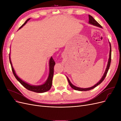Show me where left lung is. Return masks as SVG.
I'll return each mask as SVG.
<instances>
[{
    "label": "left lung",
    "instance_id": "left-lung-1",
    "mask_svg": "<svg viewBox=\"0 0 121 121\" xmlns=\"http://www.w3.org/2000/svg\"><path fill=\"white\" fill-rule=\"evenodd\" d=\"M89 16V23L95 26H96V27H100L102 28V27L100 26V24H99V23H98L95 20V19L94 18L90 15H88ZM109 46H110V50H109V58H108V65H107V68H106V69L105 71V72L104 73V74L102 76V77L101 78V79H100V80L97 83H96L95 85H94L92 87H91L89 88H80V87H76L75 86H74V85H73V84L71 83V82L69 81V78L67 77V79H68V82L69 84V85L73 89H74V90H78V91H88L92 89L93 88H94L95 87H96L97 86H98V85H99V84L104 81V78H105L106 76H107V74L108 73V69L109 68V66H110V65H111V52H112V50H111V45L110 43H109Z\"/></svg>",
    "mask_w": 121,
    "mask_h": 121
}]
</instances>
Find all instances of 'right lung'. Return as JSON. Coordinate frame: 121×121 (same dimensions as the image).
Segmentation results:
<instances>
[{
	"label": "right lung",
	"instance_id": "right-lung-1",
	"mask_svg": "<svg viewBox=\"0 0 121 121\" xmlns=\"http://www.w3.org/2000/svg\"><path fill=\"white\" fill-rule=\"evenodd\" d=\"M30 20V18H29L28 20H26V21L22 25V26L19 28L20 29L21 28H22L27 23V22ZM9 61L11 65V67H12V71L13 74L15 77L17 79V80L19 81L22 85L25 88H26L27 89L31 91H33V92H37V93H43L46 92V91H48L50 90L52 86V78H53V73H54V66L56 63H55V61H54L52 57V56L51 58H50L49 60V76L47 78V80L46 82L44 83L43 84H42V85H38V86H35V85H31L30 84H29L26 82H25V81H23L19 77H18L17 74H16L15 71H14L13 68V67L12 61L10 60V53L9 54Z\"/></svg>",
	"mask_w": 121,
	"mask_h": 121
}]
</instances>
